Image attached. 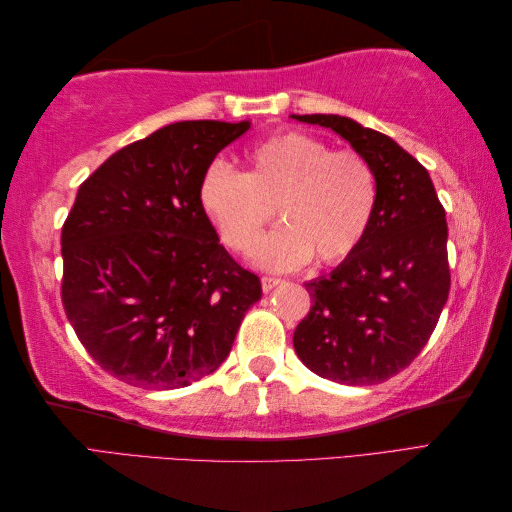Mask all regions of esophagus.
<instances>
[{
  "mask_svg": "<svg viewBox=\"0 0 512 512\" xmlns=\"http://www.w3.org/2000/svg\"><path fill=\"white\" fill-rule=\"evenodd\" d=\"M281 284V279L279 277H262V290L264 292H270V290H273L275 286H279Z\"/></svg>",
  "mask_w": 512,
  "mask_h": 512,
  "instance_id": "esophagus-1",
  "label": "esophagus"
}]
</instances>
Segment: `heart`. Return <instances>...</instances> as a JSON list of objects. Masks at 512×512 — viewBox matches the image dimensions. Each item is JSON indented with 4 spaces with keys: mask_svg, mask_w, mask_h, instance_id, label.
I'll list each match as a JSON object with an SVG mask.
<instances>
[{
    "mask_svg": "<svg viewBox=\"0 0 512 512\" xmlns=\"http://www.w3.org/2000/svg\"><path fill=\"white\" fill-rule=\"evenodd\" d=\"M378 187L369 162L356 151H332L303 132L259 143L248 171L215 162L204 171L200 202L224 244L248 255L275 208L285 222L255 251L266 270L299 268L310 257L336 264L352 255L376 209Z\"/></svg>",
    "mask_w": 512,
    "mask_h": 512,
    "instance_id": "1",
    "label": "heart"
}]
</instances>
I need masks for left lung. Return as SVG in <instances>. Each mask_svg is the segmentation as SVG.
<instances>
[{"instance_id": "1", "label": "left lung", "mask_w": 512, "mask_h": 512, "mask_svg": "<svg viewBox=\"0 0 512 512\" xmlns=\"http://www.w3.org/2000/svg\"><path fill=\"white\" fill-rule=\"evenodd\" d=\"M292 118L345 138L372 165L378 187L361 244L306 284L312 306L292 343L321 378L378 385L420 354L449 299L447 215L429 171L396 140L339 114Z\"/></svg>"}]
</instances>
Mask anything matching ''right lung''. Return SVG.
<instances>
[{
  "mask_svg": "<svg viewBox=\"0 0 512 512\" xmlns=\"http://www.w3.org/2000/svg\"><path fill=\"white\" fill-rule=\"evenodd\" d=\"M250 121H182L107 158L61 231V301L85 350L127 385L187 387L220 367L262 281L226 253L204 171Z\"/></svg>",
  "mask_w": 512,
  "mask_h": 512,
  "instance_id": "1",
  "label": "right lung"
}]
</instances>
